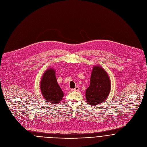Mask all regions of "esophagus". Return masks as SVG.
Returning <instances> with one entry per match:
<instances>
[{"label": "esophagus", "instance_id": "obj_1", "mask_svg": "<svg viewBox=\"0 0 147 147\" xmlns=\"http://www.w3.org/2000/svg\"><path fill=\"white\" fill-rule=\"evenodd\" d=\"M79 87L77 86H76V87H75L73 90H74V91H78V90H79Z\"/></svg>", "mask_w": 147, "mask_h": 147}]
</instances>
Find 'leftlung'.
Masks as SVG:
<instances>
[{
	"label": "left lung",
	"mask_w": 147,
	"mask_h": 147,
	"mask_svg": "<svg viewBox=\"0 0 147 147\" xmlns=\"http://www.w3.org/2000/svg\"><path fill=\"white\" fill-rule=\"evenodd\" d=\"M111 89L108 74L100 65L93 67L89 86L85 92L86 101L91 105L102 103L107 98Z\"/></svg>",
	"instance_id": "8db88e82"
}]
</instances>
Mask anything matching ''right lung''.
I'll return each instance as SVG.
<instances>
[{"label":"right lung","mask_w":147,"mask_h":147,"mask_svg":"<svg viewBox=\"0 0 147 147\" xmlns=\"http://www.w3.org/2000/svg\"><path fill=\"white\" fill-rule=\"evenodd\" d=\"M40 88L47 102L55 104L62 100L64 93L57 83L54 69L50 68L45 72L40 82Z\"/></svg>","instance_id":"add662e5"}]
</instances>
